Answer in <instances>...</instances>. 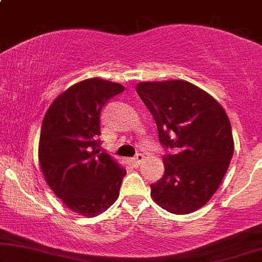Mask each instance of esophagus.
Listing matches in <instances>:
<instances>
[{
  "instance_id": "34e87169",
  "label": "esophagus",
  "mask_w": 262,
  "mask_h": 262,
  "mask_svg": "<svg viewBox=\"0 0 262 262\" xmlns=\"http://www.w3.org/2000/svg\"><path fill=\"white\" fill-rule=\"evenodd\" d=\"M143 160H144V155L143 154H137V155H135V158L132 159V162H133V165L135 167H138L141 164V161H143Z\"/></svg>"
}]
</instances>
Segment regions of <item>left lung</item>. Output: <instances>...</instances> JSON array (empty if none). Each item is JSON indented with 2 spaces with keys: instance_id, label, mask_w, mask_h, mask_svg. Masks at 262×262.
<instances>
[{
  "instance_id": "8db88e82",
  "label": "left lung",
  "mask_w": 262,
  "mask_h": 262,
  "mask_svg": "<svg viewBox=\"0 0 262 262\" xmlns=\"http://www.w3.org/2000/svg\"><path fill=\"white\" fill-rule=\"evenodd\" d=\"M137 92L158 127L165 149L164 176L151 183V197L173 214H188L215 193L233 158L231 125L224 108L183 80L140 82Z\"/></svg>"
}]
</instances>
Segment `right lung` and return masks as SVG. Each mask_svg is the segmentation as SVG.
Segmentation results:
<instances>
[{"mask_svg": "<svg viewBox=\"0 0 262 262\" xmlns=\"http://www.w3.org/2000/svg\"><path fill=\"white\" fill-rule=\"evenodd\" d=\"M124 86L98 77L58 96L45 113L39 162L49 187L69 209L85 217L107 210L127 171L100 149L101 111Z\"/></svg>", "mask_w": 262, "mask_h": 262, "instance_id": "right-lung-1", "label": "right lung"}]
</instances>
